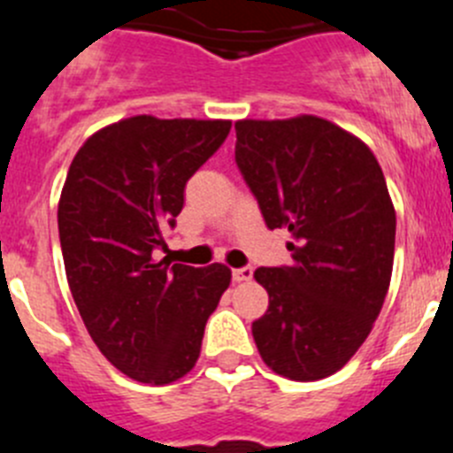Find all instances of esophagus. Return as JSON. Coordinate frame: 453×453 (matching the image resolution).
Wrapping results in <instances>:
<instances>
[{
	"label": "esophagus",
	"mask_w": 453,
	"mask_h": 453,
	"mask_svg": "<svg viewBox=\"0 0 453 453\" xmlns=\"http://www.w3.org/2000/svg\"><path fill=\"white\" fill-rule=\"evenodd\" d=\"M251 274H254V270H251L250 265L245 267H238V270H234V281H250Z\"/></svg>",
	"instance_id": "obj_1"
}]
</instances>
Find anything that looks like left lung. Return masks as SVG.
I'll list each match as a JSON object with an SVG mask.
<instances>
[{
    "label": "left lung",
    "mask_w": 453,
    "mask_h": 453,
    "mask_svg": "<svg viewBox=\"0 0 453 453\" xmlns=\"http://www.w3.org/2000/svg\"><path fill=\"white\" fill-rule=\"evenodd\" d=\"M235 163L270 229H288L292 263L258 267L270 295L251 324L276 374L318 381L370 335L390 288L397 215L370 147L318 115L238 119Z\"/></svg>",
    "instance_id": "obj_1"
}]
</instances>
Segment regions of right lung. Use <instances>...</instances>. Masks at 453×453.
Instances as JSON below:
<instances>
[{"instance_id": "right-lung-1", "label": "right lung", "mask_w": 453, "mask_h": 453, "mask_svg": "<svg viewBox=\"0 0 453 453\" xmlns=\"http://www.w3.org/2000/svg\"><path fill=\"white\" fill-rule=\"evenodd\" d=\"M229 131V119L134 115L92 134L67 170L58 235L72 297L99 351L140 383L165 386L195 367L231 283L222 263L154 258L188 179Z\"/></svg>"}]
</instances>
